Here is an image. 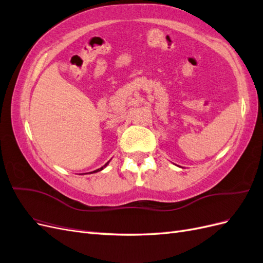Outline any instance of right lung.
<instances>
[{
	"label": "right lung",
	"instance_id": "1",
	"mask_svg": "<svg viewBox=\"0 0 263 263\" xmlns=\"http://www.w3.org/2000/svg\"><path fill=\"white\" fill-rule=\"evenodd\" d=\"M110 161V160H109ZM109 161H107L104 165H103V166H101V168L100 169H98V170H95V171H92V172H90V173H95V172H99V171H102L103 169H104V168H106V165L109 163Z\"/></svg>",
	"mask_w": 263,
	"mask_h": 263
}]
</instances>
